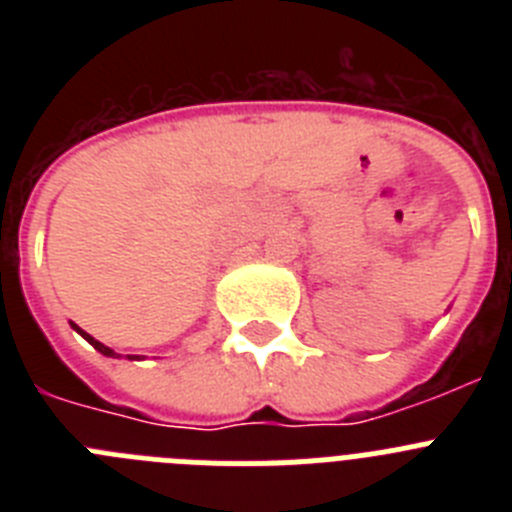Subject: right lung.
<instances>
[{"mask_svg": "<svg viewBox=\"0 0 512 512\" xmlns=\"http://www.w3.org/2000/svg\"><path fill=\"white\" fill-rule=\"evenodd\" d=\"M71 328H74L76 330V333H79V336L81 338H87V341L89 343H92V346L94 348H97V351H99V354H102V356H110V359H120V354H115V351H112V348L110 346H104V343H99V341H94V338L92 336H89V333H87V330H81L79 328V325H74V323H71ZM128 359H138V356H128Z\"/></svg>", "mask_w": 512, "mask_h": 512, "instance_id": "obj_1", "label": "right lung"}]
</instances>
